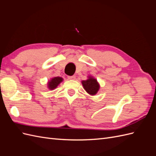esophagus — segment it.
<instances>
[{"mask_svg": "<svg viewBox=\"0 0 156 156\" xmlns=\"http://www.w3.org/2000/svg\"><path fill=\"white\" fill-rule=\"evenodd\" d=\"M68 79H69V80H74L75 78V76H68Z\"/></svg>", "mask_w": 156, "mask_h": 156, "instance_id": "esophagus-1", "label": "esophagus"}]
</instances>
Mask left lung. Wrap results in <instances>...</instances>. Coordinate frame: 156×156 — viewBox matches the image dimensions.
<instances>
[{"mask_svg":"<svg viewBox=\"0 0 156 156\" xmlns=\"http://www.w3.org/2000/svg\"><path fill=\"white\" fill-rule=\"evenodd\" d=\"M81 83L86 92L91 96L96 95L100 88V85L98 82L97 79L91 75L88 76V79L87 80L82 81Z\"/></svg>","mask_w":156,"mask_h":156,"instance_id":"left-lung-1","label":"left lung"}]
</instances>
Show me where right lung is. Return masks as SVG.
<instances>
[{
    "label": "right lung",
    "mask_w": 156,
    "mask_h": 156,
    "mask_svg": "<svg viewBox=\"0 0 156 156\" xmlns=\"http://www.w3.org/2000/svg\"><path fill=\"white\" fill-rule=\"evenodd\" d=\"M63 81V78L60 77H55L51 78L48 82V87L51 90L55 89L58 86V84Z\"/></svg>",
    "instance_id": "obj_1"
}]
</instances>
